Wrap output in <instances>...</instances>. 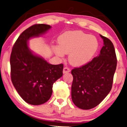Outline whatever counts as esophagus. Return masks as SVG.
<instances>
[{
    "label": "esophagus",
    "instance_id": "34e87169",
    "mask_svg": "<svg viewBox=\"0 0 127 127\" xmlns=\"http://www.w3.org/2000/svg\"><path fill=\"white\" fill-rule=\"evenodd\" d=\"M70 72V69L68 67H64L63 68V73H69Z\"/></svg>",
    "mask_w": 127,
    "mask_h": 127
}]
</instances>
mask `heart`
I'll return each instance as SVG.
<instances>
[{"instance_id":"heart-1","label":"heart","mask_w":127,"mask_h":127,"mask_svg":"<svg viewBox=\"0 0 127 127\" xmlns=\"http://www.w3.org/2000/svg\"><path fill=\"white\" fill-rule=\"evenodd\" d=\"M59 48L55 47V54L60 57L68 54V61L73 66L85 64L92 59L98 47L95 37L80 31L67 32L59 38Z\"/></svg>"}]
</instances>
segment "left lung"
I'll return each instance as SVG.
<instances>
[{"instance_id":"obj_1","label":"left lung","mask_w":127,"mask_h":127,"mask_svg":"<svg viewBox=\"0 0 127 127\" xmlns=\"http://www.w3.org/2000/svg\"><path fill=\"white\" fill-rule=\"evenodd\" d=\"M104 46L91 62L72 70V99L77 107L88 110L98 105L111 90L117 65L114 46L100 34Z\"/></svg>"}]
</instances>
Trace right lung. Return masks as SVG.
I'll use <instances>...</instances> for the list:
<instances>
[{
	"mask_svg": "<svg viewBox=\"0 0 127 127\" xmlns=\"http://www.w3.org/2000/svg\"><path fill=\"white\" fill-rule=\"evenodd\" d=\"M51 27L43 24L29 27L18 37L11 52V81L21 98L32 105L47 101L52 95L54 83L63 76V64H49L33 54L27 43L29 39L39 36Z\"/></svg>",
	"mask_w": 127,
	"mask_h": 127,
	"instance_id": "1",
	"label": "right lung"
}]
</instances>
